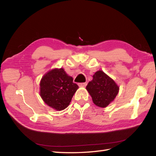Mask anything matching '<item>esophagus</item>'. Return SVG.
Listing matches in <instances>:
<instances>
[{
	"mask_svg": "<svg viewBox=\"0 0 156 156\" xmlns=\"http://www.w3.org/2000/svg\"><path fill=\"white\" fill-rule=\"evenodd\" d=\"M78 85L80 87H85L87 85V83H78Z\"/></svg>",
	"mask_w": 156,
	"mask_h": 156,
	"instance_id": "34e87169",
	"label": "esophagus"
}]
</instances>
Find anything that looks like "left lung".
<instances>
[{
	"instance_id": "8db88e82",
	"label": "left lung",
	"mask_w": 156,
	"mask_h": 156,
	"mask_svg": "<svg viewBox=\"0 0 156 156\" xmlns=\"http://www.w3.org/2000/svg\"><path fill=\"white\" fill-rule=\"evenodd\" d=\"M94 103L100 107H106L114 100L119 87L113 80L102 71H98L93 76V80L86 87Z\"/></svg>"
}]
</instances>
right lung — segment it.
<instances>
[{"label":"right lung","mask_w":156,"mask_h":156,"mask_svg":"<svg viewBox=\"0 0 156 156\" xmlns=\"http://www.w3.org/2000/svg\"><path fill=\"white\" fill-rule=\"evenodd\" d=\"M41 96L44 102L54 109L61 111L69 105L78 86L63 69H55L41 79Z\"/></svg>","instance_id":"right-lung-1"}]
</instances>
